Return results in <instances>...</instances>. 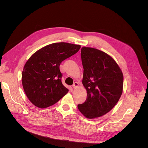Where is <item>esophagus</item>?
<instances>
[{
  "instance_id": "1",
  "label": "esophagus",
  "mask_w": 148,
  "mask_h": 148,
  "mask_svg": "<svg viewBox=\"0 0 148 148\" xmlns=\"http://www.w3.org/2000/svg\"><path fill=\"white\" fill-rule=\"evenodd\" d=\"M78 83H77V82H75L74 83H73V84L72 85V87L74 88V89H75V88H77L78 86Z\"/></svg>"
}]
</instances>
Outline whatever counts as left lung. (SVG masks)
Here are the masks:
<instances>
[{
	"label": "left lung",
	"instance_id": "8db88e82",
	"mask_svg": "<svg viewBox=\"0 0 148 148\" xmlns=\"http://www.w3.org/2000/svg\"><path fill=\"white\" fill-rule=\"evenodd\" d=\"M81 57L84 69L82 83L87 98L78 108L88 119L99 117L118 102L122 94L123 74L112 58L98 49L82 47Z\"/></svg>",
	"mask_w": 148,
	"mask_h": 148
}]
</instances>
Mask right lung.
Masks as SVG:
<instances>
[{"instance_id": "1", "label": "right lung", "mask_w": 148, "mask_h": 148, "mask_svg": "<svg viewBox=\"0 0 148 148\" xmlns=\"http://www.w3.org/2000/svg\"><path fill=\"white\" fill-rule=\"evenodd\" d=\"M81 46L66 42L49 44L36 52L26 62L22 84L28 99L39 108H46L69 92L62 83L60 65L75 54Z\"/></svg>"}]
</instances>
